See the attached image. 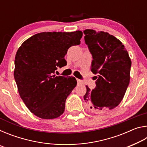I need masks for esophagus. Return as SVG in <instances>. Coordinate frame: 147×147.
<instances>
[{
    "instance_id": "34e87169",
    "label": "esophagus",
    "mask_w": 147,
    "mask_h": 147,
    "mask_svg": "<svg viewBox=\"0 0 147 147\" xmlns=\"http://www.w3.org/2000/svg\"><path fill=\"white\" fill-rule=\"evenodd\" d=\"M77 82H78V84H83V82L80 80H79V79H77Z\"/></svg>"
}]
</instances>
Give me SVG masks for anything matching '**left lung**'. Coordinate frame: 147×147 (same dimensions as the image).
Listing matches in <instances>:
<instances>
[{"label": "left lung", "instance_id": "8db88e82", "mask_svg": "<svg viewBox=\"0 0 147 147\" xmlns=\"http://www.w3.org/2000/svg\"><path fill=\"white\" fill-rule=\"evenodd\" d=\"M84 39L93 56L91 71L97 74L96 88L86 86L84 96L88 108L102 113L117 106L130 82L131 59L124 45L108 32L87 29Z\"/></svg>", "mask_w": 147, "mask_h": 147}]
</instances>
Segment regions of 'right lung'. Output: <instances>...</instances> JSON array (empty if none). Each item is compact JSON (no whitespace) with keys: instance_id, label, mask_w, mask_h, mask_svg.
Returning a JSON list of instances; mask_svg holds the SVG:
<instances>
[{"instance_id":"obj_1","label":"right lung","mask_w":147,"mask_h":147,"mask_svg":"<svg viewBox=\"0 0 147 147\" xmlns=\"http://www.w3.org/2000/svg\"><path fill=\"white\" fill-rule=\"evenodd\" d=\"M82 32H41L23 42L15 58L14 78L19 95L35 115L53 119L63 114L65 101L75 88L73 76L54 74L67 65L71 46L80 44Z\"/></svg>"}]
</instances>
